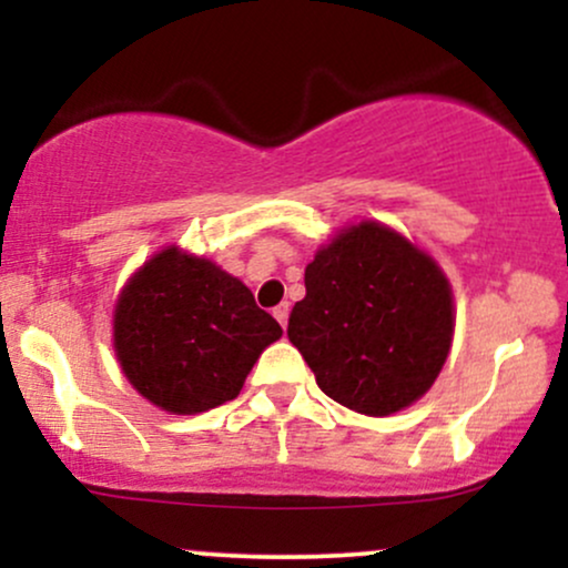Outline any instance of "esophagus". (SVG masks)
Segmentation results:
<instances>
[{
    "label": "esophagus",
    "mask_w": 568,
    "mask_h": 568,
    "mask_svg": "<svg viewBox=\"0 0 568 568\" xmlns=\"http://www.w3.org/2000/svg\"><path fill=\"white\" fill-rule=\"evenodd\" d=\"M272 315H275V317H277V323H280V325H283V328H285V325H288V315H291V304H288V302L277 304V306H275V310H272Z\"/></svg>",
    "instance_id": "obj_1"
}]
</instances>
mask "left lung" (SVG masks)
<instances>
[{
  "instance_id": "1",
  "label": "left lung",
  "mask_w": 568,
  "mask_h": 568,
  "mask_svg": "<svg viewBox=\"0 0 568 568\" xmlns=\"http://www.w3.org/2000/svg\"><path fill=\"white\" fill-rule=\"evenodd\" d=\"M304 285L288 338L325 395L389 416L433 387L452 349L454 296L425 251L361 221L317 251Z\"/></svg>"
}]
</instances>
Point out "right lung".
Segmentation results:
<instances>
[{
  "instance_id": "right-lung-1",
  "label": "right lung",
  "mask_w": 568,
  "mask_h": 568,
  "mask_svg": "<svg viewBox=\"0 0 568 568\" xmlns=\"http://www.w3.org/2000/svg\"><path fill=\"white\" fill-rule=\"evenodd\" d=\"M280 336V323L258 310L237 277L175 245L149 258L114 306L122 374L171 414H202L234 400Z\"/></svg>"
}]
</instances>
